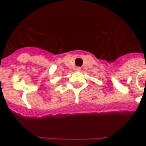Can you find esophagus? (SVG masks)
<instances>
[{
	"mask_svg": "<svg viewBox=\"0 0 146 146\" xmlns=\"http://www.w3.org/2000/svg\"><path fill=\"white\" fill-rule=\"evenodd\" d=\"M80 70H81V68H80V67L79 66L76 67V71H78V72H79V71H80Z\"/></svg>",
	"mask_w": 146,
	"mask_h": 146,
	"instance_id": "esophagus-1",
	"label": "esophagus"
}]
</instances>
